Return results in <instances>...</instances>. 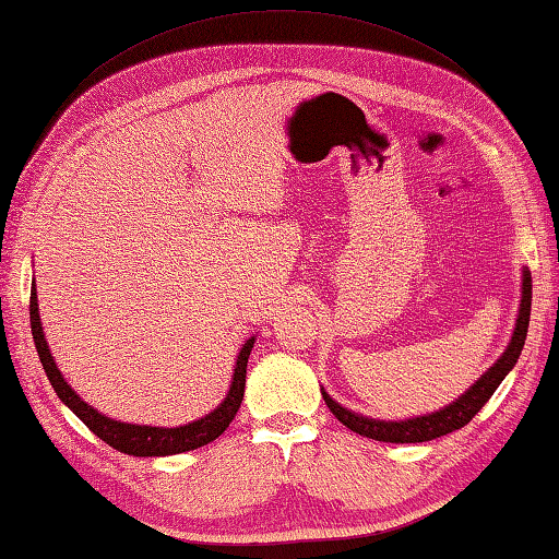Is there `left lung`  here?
<instances>
[{
	"mask_svg": "<svg viewBox=\"0 0 559 559\" xmlns=\"http://www.w3.org/2000/svg\"><path fill=\"white\" fill-rule=\"evenodd\" d=\"M531 289H533L531 272L523 270L521 309H519L516 328H514V335H511V343H509L507 352L497 359L495 367H489L483 379L475 381L455 403L439 409V413L405 419V423H383V419H369V417L349 413V409L337 405L333 397L323 391V401L330 407V413H333L347 429L357 431V435L376 439V441H389V443L431 441V439H439L443 435H451V431L465 427L477 413H480L483 405L499 389V383L504 381V376L514 369V364L519 361L523 343H526L528 321H531Z\"/></svg>",
	"mask_w": 559,
	"mask_h": 559,
	"instance_id": "obj_1",
	"label": "left lung"
}]
</instances>
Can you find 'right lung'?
<instances>
[{
    "label": "right lung",
    "instance_id": "right-lung-1",
    "mask_svg": "<svg viewBox=\"0 0 559 559\" xmlns=\"http://www.w3.org/2000/svg\"><path fill=\"white\" fill-rule=\"evenodd\" d=\"M31 330H33V343H36L40 364H43L45 373H48L57 397H60V401L70 407L72 413L82 419V423L91 431H94L98 439H104L108 447L118 449L120 453H128V455H174V453L200 449V447H204V443H210L216 437H222L226 427L231 425V419L236 417L238 407H241L243 391H246V367H248L250 349H253V343H255V337H250V340H246L241 352H238L231 389H229V393H226L224 403L219 407L212 409L207 417L198 419V423L166 429V427L124 425V423H118V419L104 417L100 413H96L94 407L86 405L82 397L72 391V385H67V381L62 379V373H60V369H57V364L50 355L48 343H45L40 316H38L36 284L31 287Z\"/></svg>",
    "mask_w": 559,
    "mask_h": 559
}]
</instances>
